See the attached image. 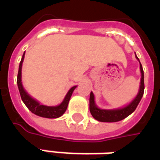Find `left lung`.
<instances>
[{
  "mask_svg": "<svg viewBox=\"0 0 160 160\" xmlns=\"http://www.w3.org/2000/svg\"><path fill=\"white\" fill-rule=\"evenodd\" d=\"M135 56H136V55H135ZM136 58L139 60L137 56H136ZM140 69H141V79L138 94L134 98V100L125 107L116 109V110H102V109H99V108L97 107V105L95 104L93 93L91 92L90 100H89V102H90V112L92 116L96 120L99 121V122H118V121L126 118L135 111L137 105L141 101V98L143 96L145 88L144 72H143V68H142L141 62H140Z\"/></svg>",
  "mask_w": 160,
  "mask_h": 160,
  "instance_id": "8db88e82",
  "label": "left lung"
}]
</instances>
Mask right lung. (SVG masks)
<instances>
[{"label": "right lung", "mask_w": 160, "mask_h": 160, "mask_svg": "<svg viewBox=\"0 0 160 160\" xmlns=\"http://www.w3.org/2000/svg\"><path fill=\"white\" fill-rule=\"evenodd\" d=\"M24 57H25V52L23 54L22 58H21L20 63H19V72H18V76H17V84H18V87H19L20 97H21V99L24 102V104H26V107L28 108L30 111L37 116L45 118H60L66 111L68 104V102L70 100V98L72 96L73 90L76 88V86L70 88V90L67 93L66 97L64 98L62 104H60L59 105H57V106H46L43 104H40L38 101L31 97L23 87L22 82H21V69H22V63L23 61H24Z\"/></svg>", "instance_id": "1"}]
</instances>
